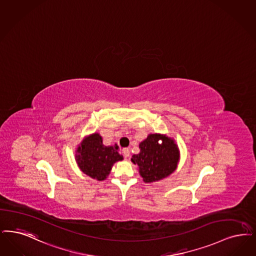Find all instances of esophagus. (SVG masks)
Instances as JSON below:
<instances>
[{"label":"esophagus","mask_w":256,"mask_h":256,"mask_svg":"<svg viewBox=\"0 0 256 256\" xmlns=\"http://www.w3.org/2000/svg\"><path fill=\"white\" fill-rule=\"evenodd\" d=\"M123 154L126 158L130 157V150H128V148H123Z\"/></svg>","instance_id":"34e87169"}]
</instances>
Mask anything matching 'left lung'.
<instances>
[{"instance_id":"left-lung-1","label":"left lung","mask_w":256,"mask_h":256,"mask_svg":"<svg viewBox=\"0 0 256 256\" xmlns=\"http://www.w3.org/2000/svg\"><path fill=\"white\" fill-rule=\"evenodd\" d=\"M162 143H160V141ZM140 152L133 154L132 162L144 183H154L174 174L180 161V150L174 138L166 134L150 133L139 144Z\"/></svg>"}]
</instances>
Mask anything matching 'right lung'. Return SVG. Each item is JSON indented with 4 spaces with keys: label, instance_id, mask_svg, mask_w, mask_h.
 I'll use <instances>...</instances> for the list:
<instances>
[{
    "label": "right lung",
    "instance_id": "add662e5",
    "mask_svg": "<svg viewBox=\"0 0 256 256\" xmlns=\"http://www.w3.org/2000/svg\"><path fill=\"white\" fill-rule=\"evenodd\" d=\"M75 160L82 172L93 179L104 181L110 174L113 164L123 160L117 144L104 146L100 133L84 136L76 150Z\"/></svg>",
    "mask_w": 256,
    "mask_h": 256
}]
</instances>
